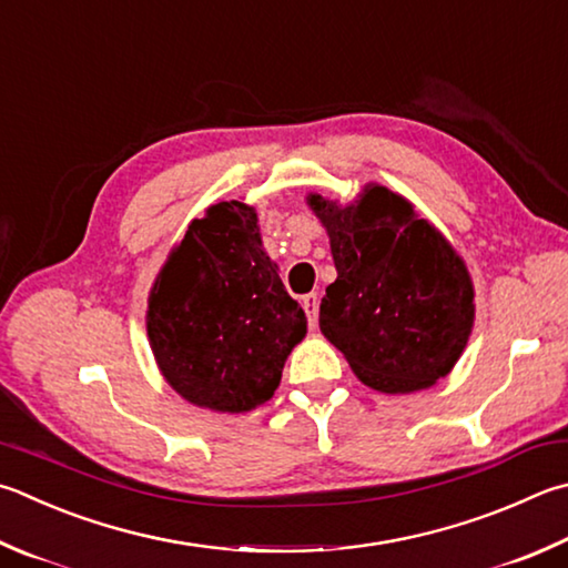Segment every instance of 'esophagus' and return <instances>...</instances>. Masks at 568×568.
<instances>
[{"instance_id":"1","label":"esophagus","mask_w":568,"mask_h":568,"mask_svg":"<svg viewBox=\"0 0 568 568\" xmlns=\"http://www.w3.org/2000/svg\"><path fill=\"white\" fill-rule=\"evenodd\" d=\"M303 307H305V313H307V320H311V327L315 329L317 327V295L315 293L305 295L303 297Z\"/></svg>"}]
</instances>
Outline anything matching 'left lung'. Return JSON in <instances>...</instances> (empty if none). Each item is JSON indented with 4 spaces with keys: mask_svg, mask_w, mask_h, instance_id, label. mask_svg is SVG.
Listing matches in <instances>:
<instances>
[{
    "mask_svg": "<svg viewBox=\"0 0 568 568\" xmlns=\"http://www.w3.org/2000/svg\"><path fill=\"white\" fill-rule=\"evenodd\" d=\"M305 203L337 271L320 303V329L359 383L409 395L447 377L474 327V283L455 245L379 183L349 203L323 193Z\"/></svg>",
    "mask_w": 568,
    "mask_h": 568,
    "instance_id": "left-lung-1",
    "label": "left lung"
}]
</instances>
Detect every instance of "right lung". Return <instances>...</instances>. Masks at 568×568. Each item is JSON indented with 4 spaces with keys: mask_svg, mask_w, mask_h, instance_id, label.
<instances>
[{
    "mask_svg": "<svg viewBox=\"0 0 568 568\" xmlns=\"http://www.w3.org/2000/svg\"><path fill=\"white\" fill-rule=\"evenodd\" d=\"M307 333L263 248L253 205L219 201L191 221L151 285L146 335L173 392L195 407L243 415L281 385Z\"/></svg>",
    "mask_w": 568,
    "mask_h": 568,
    "instance_id": "1",
    "label": "right lung"
}]
</instances>
